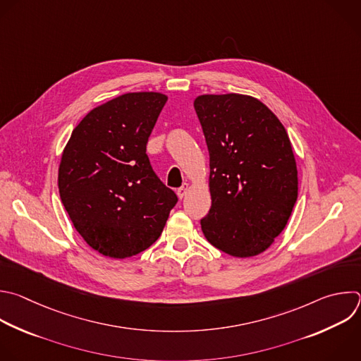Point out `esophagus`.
<instances>
[{
  "instance_id": "obj_1",
  "label": "esophagus",
  "mask_w": 361,
  "mask_h": 361,
  "mask_svg": "<svg viewBox=\"0 0 361 361\" xmlns=\"http://www.w3.org/2000/svg\"><path fill=\"white\" fill-rule=\"evenodd\" d=\"M187 191H188V184L187 183H184L178 190H177V195H178V198H184L185 197V194H187Z\"/></svg>"
}]
</instances>
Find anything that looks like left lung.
<instances>
[{
	"mask_svg": "<svg viewBox=\"0 0 361 361\" xmlns=\"http://www.w3.org/2000/svg\"><path fill=\"white\" fill-rule=\"evenodd\" d=\"M194 107L209 153L212 200L201 229L219 251L255 257L283 231L298 198L289 136L251 96L202 94Z\"/></svg>",
	"mask_w": 361,
	"mask_h": 361,
	"instance_id": "8db88e82",
	"label": "left lung"
}]
</instances>
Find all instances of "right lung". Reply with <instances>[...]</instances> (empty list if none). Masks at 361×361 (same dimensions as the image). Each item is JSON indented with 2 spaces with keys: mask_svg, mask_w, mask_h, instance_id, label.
I'll return each instance as SVG.
<instances>
[{
  "mask_svg": "<svg viewBox=\"0 0 361 361\" xmlns=\"http://www.w3.org/2000/svg\"><path fill=\"white\" fill-rule=\"evenodd\" d=\"M167 96L125 93L89 111L63 150L62 204L89 247L123 259L152 247L176 192L154 173L146 146Z\"/></svg>",
  "mask_w": 361,
  "mask_h": 361,
  "instance_id": "add662e5",
  "label": "right lung"
}]
</instances>
